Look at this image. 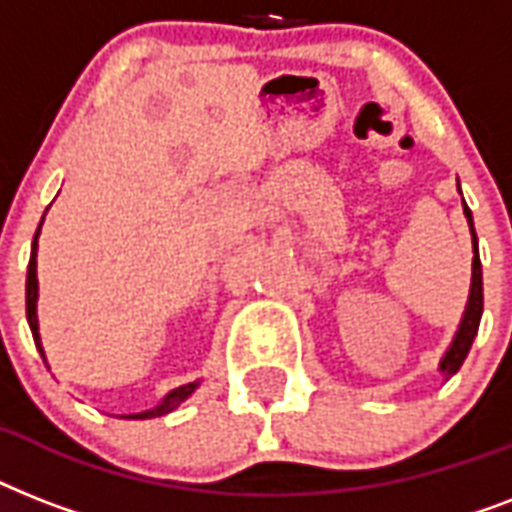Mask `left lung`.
Here are the masks:
<instances>
[{"mask_svg": "<svg viewBox=\"0 0 512 512\" xmlns=\"http://www.w3.org/2000/svg\"><path fill=\"white\" fill-rule=\"evenodd\" d=\"M457 191H460V183H457ZM462 193V191H460ZM462 212L468 217L470 225V239H473V273H470V295L468 305H465V313H462L460 327L454 332L449 348L438 361V372L444 374L446 380L457 374V369L462 366L465 356H468L470 345L478 335V324H481V313H484V273H481V257H478V236L476 228H473V212L468 209L465 199H462Z\"/></svg>", "mask_w": 512, "mask_h": 512, "instance_id": "left-lung-1", "label": "left lung"}]
</instances>
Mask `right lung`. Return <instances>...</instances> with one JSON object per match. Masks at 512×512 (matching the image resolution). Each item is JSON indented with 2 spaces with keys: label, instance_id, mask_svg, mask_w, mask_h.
I'll list each match as a JSON object with an SVG mask.
<instances>
[{
  "label": "right lung",
  "instance_id": "add662e5",
  "mask_svg": "<svg viewBox=\"0 0 512 512\" xmlns=\"http://www.w3.org/2000/svg\"><path fill=\"white\" fill-rule=\"evenodd\" d=\"M44 220V217H42ZM42 228V223H39ZM36 247H39V231L34 236V244H31V260H28V276H26V319H28V327H31V335H34L36 348L42 353L44 358V348H42V337H39V319H36V300H39V279H36ZM47 361V358H44ZM50 369V366H47ZM201 380H193L188 385H180V388L170 390L167 396L154 406V409H146V412H135V414H122L124 420H151V417H162V414L172 412L177 406L183 404L185 398L191 396L193 390L199 388Z\"/></svg>",
  "mask_w": 512,
  "mask_h": 512
}]
</instances>
